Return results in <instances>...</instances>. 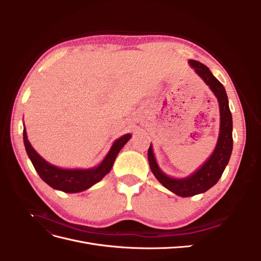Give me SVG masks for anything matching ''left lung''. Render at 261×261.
I'll list each match as a JSON object with an SVG mask.
<instances>
[{
  "instance_id": "obj_1",
  "label": "left lung",
  "mask_w": 261,
  "mask_h": 261,
  "mask_svg": "<svg viewBox=\"0 0 261 261\" xmlns=\"http://www.w3.org/2000/svg\"><path fill=\"white\" fill-rule=\"evenodd\" d=\"M189 64L195 69L202 81L206 83L209 88L215 93L219 101L220 108V132L218 143L209 159L201 165L192 175L184 178H173L168 176L161 171L158 165L152 151V146L148 149V161L153 175L160 183L168 188L169 191L180 197H191L207 192L209 188L217 184V181L222 175L225 167L230 160L233 149L232 137V114L228 108V100L223 85L212 75L210 69L202 63L189 60Z\"/></svg>"
}]
</instances>
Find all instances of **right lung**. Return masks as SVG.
Here are the masks:
<instances>
[{"instance_id":"obj_1","label":"right lung","mask_w":261,"mask_h":261,"mask_svg":"<svg viewBox=\"0 0 261 261\" xmlns=\"http://www.w3.org/2000/svg\"><path fill=\"white\" fill-rule=\"evenodd\" d=\"M23 144L29 159L34 168L46 184L58 191L64 193H80L86 191L92 185L98 183L111 170L116 155L124 145L130 139V134H126L114 141L110 151L98 167L92 169H61L46 162L41 155L30 145L27 133L23 127Z\"/></svg>"}]
</instances>
